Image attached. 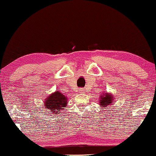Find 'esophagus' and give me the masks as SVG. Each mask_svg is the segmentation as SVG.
Listing matches in <instances>:
<instances>
[{"label": "esophagus", "instance_id": "esophagus-1", "mask_svg": "<svg viewBox=\"0 0 156 156\" xmlns=\"http://www.w3.org/2000/svg\"><path fill=\"white\" fill-rule=\"evenodd\" d=\"M84 90H83V89H80V93H84Z\"/></svg>", "mask_w": 156, "mask_h": 156}]
</instances>
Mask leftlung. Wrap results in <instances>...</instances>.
<instances>
[{"instance_id": "1", "label": "left lung", "mask_w": 156, "mask_h": 156, "mask_svg": "<svg viewBox=\"0 0 156 156\" xmlns=\"http://www.w3.org/2000/svg\"><path fill=\"white\" fill-rule=\"evenodd\" d=\"M113 100H114L113 96L111 95L110 94H108V93H105L102 96H101L100 104L101 107H104V108H107L108 106H109V105L112 104Z\"/></svg>"}]
</instances>
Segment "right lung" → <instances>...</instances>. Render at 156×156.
I'll use <instances>...</instances> for the list:
<instances>
[{
    "label": "right lung",
    "mask_w": 156,
    "mask_h": 156,
    "mask_svg": "<svg viewBox=\"0 0 156 156\" xmlns=\"http://www.w3.org/2000/svg\"><path fill=\"white\" fill-rule=\"evenodd\" d=\"M66 102L67 98L60 92H56L46 99L44 108L51 110L52 112H55L56 111L62 110L65 108ZM56 113H58V112H56Z\"/></svg>",
    "instance_id": "add662e5"
}]
</instances>
